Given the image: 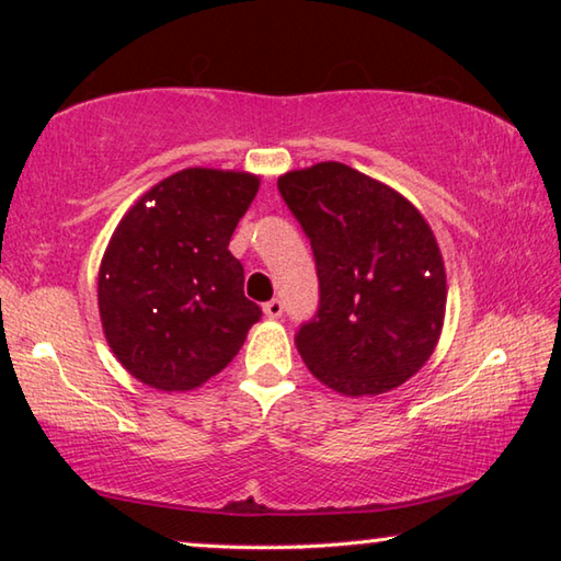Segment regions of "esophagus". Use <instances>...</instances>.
I'll return each mask as SVG.
<instances>
[{
	"label": "esophagus",
	"instance_id": "1",
	"mask_svg": "<svg viewBox=\"0 0 561 561\" xmlns=\"http://www.w3.org/2000/svg\"><path fill=\"white\" fill-rule=\"evenodd\" d=\"M282 311H284L282 299H272V301L264 304V314H267V319H279Z\"/></svg>",
	"mask_w": 561,
	"mask_h": 561
}]
</instances>
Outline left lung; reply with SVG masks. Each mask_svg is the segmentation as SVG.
Instances as JSON below:
<instances>
[{
	"instance_id": "left-lung-1",
	"label": "left lung",
	"mask_w": 561,
	"mask_h": 561,
	"mask_svg": "<svg viewBox=\"0 0 561 561\" xmlns=\"http://www.w3.org/2000/svg\"><path fill=\"white\" fill-rule=\"evenodd\" d=\"M309 237L319 307L297 348L321 383L378 396L408 381L438 344L445 267L435 234L401 193L344 163L277 180Z\"/></svg>"
}]
</instances>
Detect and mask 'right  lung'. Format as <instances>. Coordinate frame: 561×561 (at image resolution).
I'll list each match as a JSON object with an SVG mask.
<instances>
[{
  "label": "right lung",
  "instance_id": "add662e5",
  "mask_svg": "<svg viewBox=\"0 0 561 561\" xmlns=\"http://www.w3.org/2000/svg\"><path fill=\"white\" fill-rule=\"evenodd\" d=\"M260 178L187 168L160 180L118 222L99 272L103 334L123 368L158 391L220 374L262 309L244 297L230 237Z\"/></svg>",
  "mask_w": 561,
  "mask_h": 561
}]
</instances>
